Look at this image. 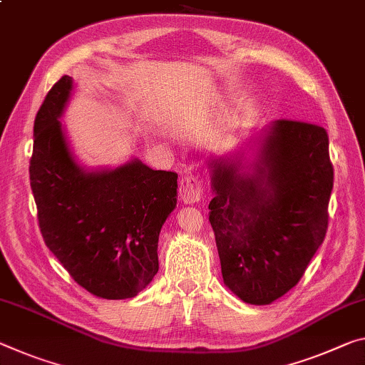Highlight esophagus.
<instances>
[{
  "label": "esophagus",
  "mask_w": 365,
  "mask_h": 365,
  "mask_svg": "<svg viewBox=\"0 0 365 365\" xmlns=\"http://www.w3.org/2000/svg\"><path fill=\"white\" fill-rule=\"evenodd\" d=\"M178 196L183 203L193 205L198 203L203 196V182L196 175H185L178 183Z\"/></svg>",
  "instance_id": "esophagus-1"
}]
</instances>
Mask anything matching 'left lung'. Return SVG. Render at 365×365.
<instances>
[{
	"label": "left lung",
	"mask_w": 365,
	"mask_h": 365,
	"mask_svg": "<svg viewBox=\"0 0 365 365\" xmlns=\"http://www.w3.org/2000/svg\"><path fill=\"white\" fill-rule=\"evenodd\" d=\"M328 133L299 120H277L262 144L255 172L211 162L210 222L225 286L247 304L284 296L325 240L333 190Z\"/></svg>",
	"instance_id": "1"
}]
</instances>
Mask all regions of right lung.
<instances>
[{"mask_svg": "<svg viewBox=\"0 0 365 365\" xmlns=\"http://www.w3.org/2000/svg\"><path fill=\"white\" fill-rule=\"evenodd\" d=\"M73 81L63 76L34 123L31 188L45 245L92 296L135 297L159 271L162 224L177 205V173L131 160L84 172L74 162L60 118Z\"/></svg>", "mask_w": 365, "mask_h": 365, "instance_id": "add662e5", "label": "right lung"}]
</instances>
